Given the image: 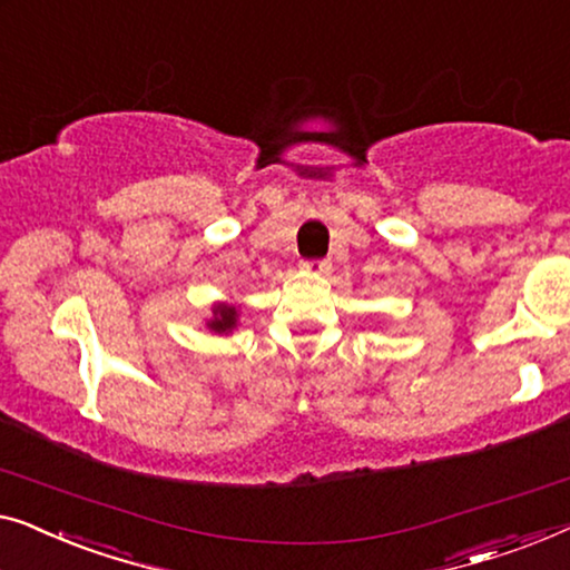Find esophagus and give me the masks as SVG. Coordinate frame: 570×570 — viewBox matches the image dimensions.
Segmentation results:
<instances>
[{"label": "esophagus", "instance_id": "esophagus-1", "mask_svg": "<svg viewBox=\"0 0 570 570\" xmlns=\"http://www.w3.org/2000/svg\"><path fill=\"white\" fill-rule=\"evenodd\" d=\"M302 268L309 274H327L331 271V261H302Z\"/></svg>", "mask_w": 570, "mask_h": 570}]
</instances>
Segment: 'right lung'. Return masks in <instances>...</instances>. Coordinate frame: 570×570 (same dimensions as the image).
<instances>
[{
    "label": "right lung",
    "mask_w": 570,
    "mask_h": 570,
    "mask_svg": "<svg viewBox=\"0 0 570 570\" xmlns=\"http://www.w3.org/2000/svg\"><path fill=\"white\" fill-rule=\"evenodd\" d=\"M206 327L219 335L232 333L237 327V307H232L227 302H216L212 307V320H208Z\"/></svg>",
    "instance_id": "right-lung-1"
}]
</instances>
